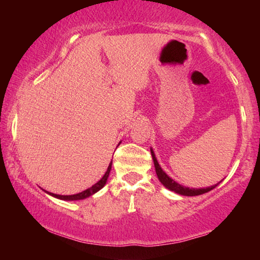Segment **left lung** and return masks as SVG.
Listing matches in <instances>:
<instances>
[{
	"instance_id": "left-lung-1",
	"label": "left lung",
	"mask_w": 260,
	"mask_h": 260,
	"mask_svg": "<svg viewBox=\"0 0 260 260\" xmlns=\"http://www.w3.org/2000/svg\"><path fill=\"white\" fill-rule=\"evenodd\" d=\"M151 156H152V159H153V164H155V169H156V173H157V177L159 179V181L164 184V186L170 189V190H172L177 193H180V195H183V196H197V195H202V193H205L210 190H212L213 188L217 187V184H214V186H211L208 188H201V189H195V188H187V187H183L181 184H179L178 182H175L174 180L171 179L169 175H167L164 171L161 170V167L158 164V161L156 159V156L155 153H153L152 149H151ZM221 182V181H220ZM219 182V183H220Z\"/></svg>"
}]
</instances>
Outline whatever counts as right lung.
I'll return each instance as SVG.
<instances>
[{
	"label": "right lung",
	"mask_w": 260,
	"mask_h": 260,
	"mask_svg": "<svg viewBox=\"0 0 260 260\" xmlns=\"http://www.w3.org/2000/svg\"><path fill=\"white\" fill-rule=\"evenodd\" d=\"M111 165H112V160H111V162H110V164H109V167H108L107 172H105V174L103 175V178L101 179L98 183H95L93 187L86 189L85 191H81V192H79V193H76V195H57V193H52V192H49V193H50L51 196L57 197V199L67 200V201L83 200V199H86V197H89V196L93 195V193H95L96 191H99L100 189H102V188L104 187V184L107 183V180H108V178H109L110 171H111Z\"/></svg>",
	"instance_id": "obj_1"
}]
</instances>
